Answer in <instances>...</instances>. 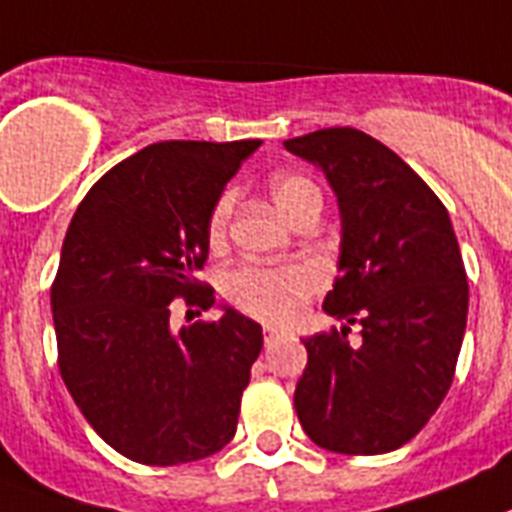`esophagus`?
Masks as SVG:
<instances>
[{
    "label": "esophagus",
    "mask_w": 512,
    "mask_h": 512,
    "mask_svg": "<svg viewBox=\"0 0 512 512\" xmlns=\"http://www.w3.org/2000/svg\"><path fill=\"white\" fill-rule=\"evenodd\" d=\"M277 337H280V329H277V327H264V340H266V345H272V342L277 340Z\"/></svg>",
    "instance_id": "obj_1"
}]
</instances>
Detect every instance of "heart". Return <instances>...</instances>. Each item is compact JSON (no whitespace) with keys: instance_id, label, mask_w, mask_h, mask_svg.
<instances>
[{"instance_id":"1","label":"heart","mask_w":512,"mask_h":512,"mask_svg":"<svg viewBox=\"0 0 512 512\" xmlns=\"http://www.w3.org/2000/svg\"><path fill=\"white\" fill-rule=\"evenodd\" d=\"M272 198L277 209L290 217V211L311 196H319V190L311 180L301 175H277L272 180ZM232 211L230 193L219 198L209 217V235L214 240L225 235L227 219ZM314 290V274L303 264H280V266H256L240 264L225 274V293L246 314L259 316L266 322H290L308 293Z\"/></svg>"}]
</instances>
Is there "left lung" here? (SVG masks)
I'll list each match as a JSON object with an SVG mask.
<instances>
[{"mask_svg":"<svg viewBox=\"0 0 512 512\" xmlns=\"http://www.w3.org/2000/svg\"><path fill=\"white\" fill-rule=\"evenodd\" d=\"M324 172L340 211L329 316L303 340L295 387L303 432L324 450L379 455L416 437L450 390L468 316V282L450 214L392 149L356 128L285 141ZM362 324V340L347 337Z\"/></svg>","mask_w":512,"mask_h":512,"instance_id":"left-lung-1","label":"left lung"}]
</instances>
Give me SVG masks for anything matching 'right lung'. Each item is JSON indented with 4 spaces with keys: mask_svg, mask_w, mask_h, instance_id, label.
Listing matches in <instances>:
<instances>
[{
    "mask_svg": "<svg viewBox=\"0 0 512 512\" xmlns=\"http://www.w3.org/2000/svg\"><path fill=\"white\" fill-rule=\"evenodd\" d=\"M261 141H162L101 177L67 227L52 285L59 371L109 447L143 466L209 458L235 437L261 324L230 306L172 324L183 295L214 306L196 272L209 217Z\"/></svg>",
    "mask_w": 512,
    "mask_h": 512,
    "instance_id": "add662e5",
    "label": "right lung"
}]
</instances>
